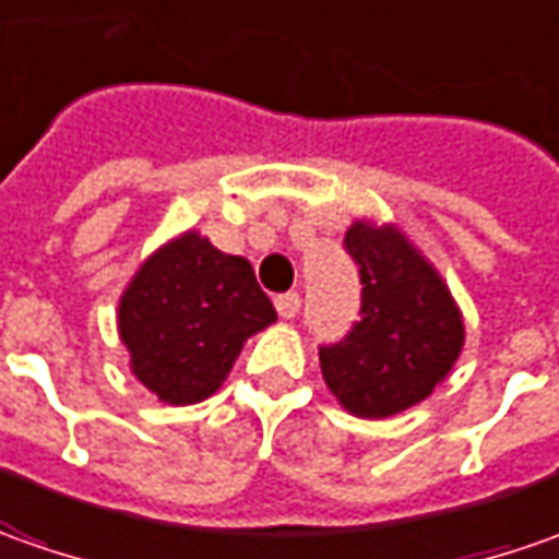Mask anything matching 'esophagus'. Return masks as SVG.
Instances as JSON below:
<instances>
[{
  "label": "esophagus",
  "mask_w": 559,
  "mask_h": 559,
  "mask_svg": "<svg viewBox=\"0 0 559 559\" xmlns=\"http://www.w3.org/2000/svg\"><path fill=\"white\" fill-rule=\"evenodd\" d=\"M275 309L281 318H294L299 312V294H281L275 299Z\"/></svg>",
  "instance_id": "esophagus-1"
}]
</instances>
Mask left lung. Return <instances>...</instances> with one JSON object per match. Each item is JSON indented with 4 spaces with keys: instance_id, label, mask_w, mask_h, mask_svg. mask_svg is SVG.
Segmentation results:
<instances>
[{
    "instance_id": "1",
    "label": "left lung",
    "mask_w": 559,
    "mask_h": 559,
    "mask_svg": "<svg viewBox=\"0 0 559 559\" xmlns=\"http://www.w3.org/2000/svg\"><path fill=\"white\" fill-rule=\"evenodd\" d=\"M346 250L361 275V318L343 343L321 346V377L343 412L383 420L452 374L467 337L464 312L395 222L356 219Z\"/></svg>"
}]
</instances>
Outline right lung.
<instances>
[{
  "label": "right lung",
  "mask_w": 559,
  "mask_h": 559,
  "mask_svg": "<svg viewBox=\"0 0 559 559\" xmlns=\"http://www.w3.org/2000/svg\"><path fill=\"white\" fill-rule=\"evenodd\" d=\"M275 321L253 265L216 250L198 228L160 243L117 302L129 371L164 405L210 399L231 374L243 343Z\"/></svg>",
  "instance_id": "add662e5"
}]
</instances>
